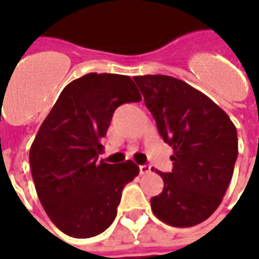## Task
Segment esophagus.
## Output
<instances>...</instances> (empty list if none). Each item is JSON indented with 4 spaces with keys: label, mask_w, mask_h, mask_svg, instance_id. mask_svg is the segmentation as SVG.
Wrapping results in <instances>:
<instances>
[{
    "label": "esophagus",
    "mask_w": 259,
    "mask_h": 259,
    "mask_svg": "<svg viewBox=\"0 0 259 259\" xmlns=\"http://www.w3.org/2000/svg\"><path fill=\"white\" fill-rule=\"evenodd\" d=\"M151 171V166L149 164H141L140 166V174H148Z\"/></svg>",
    "instance_id": "34e87169"
}]
</instances>
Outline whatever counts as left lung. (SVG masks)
Returning a JSON list of instances; mask_svg holds the SVG:
<instances>
[{
  "label": "left lung",
  "mask_w": 259,
  "mask_h": 259,
  "mask_svg": "<svg viewBox=\"0 0 259 259\" xmlns=\"http://www.w3.org/2000/svg\"><path fill=\"white\" fill-rule=\"evenodd\" d=\"M164 143L173 170L158 171L163 191L151 208L167 225L188 228L207 220L222 202L237 159V132L211 99L168 75L133 78Z\"/></svg>",
  "instance_id": "left-lung-1"
}]
</instances>
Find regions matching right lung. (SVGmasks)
I'll list each match as a JSON object with an SVG mask.
<instances>
[{"label":"right lung","mask_w":259,"mask_h":259,"mask_svg":"<svg viewBox=\"0 0 259 259\" xmlns=\"http://www.w3.org/2000/svg\"><path fill=\"white\" fill-rule=\"evenodd\" d=\"M141 100L127 75L91 72L63 89L30 148V166L42 207L61 232L96 236L116 217L122 189L140 173L126 160H97L115 110Z\"/></svg>","instance_id":"1"}]
</instances>
